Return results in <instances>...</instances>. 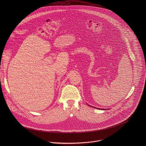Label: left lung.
Instances as JSON below:
<instances>
[{"instance_id":"8db88e82","label":"left lung","mask_w":146,"mask_h":146,"mask_svg":"<svg viewBox=\"0 0 146 146\" xmlns=\"http://www.w3.org/2000/svg\"><path fill=\"white\" fill-rule=\"evenodd\" d=\"M91 107H93V106H91ZM94 108H96V107H94ZM97 108V109H99V110H105V109H102V108Z\"/></svg>"}]
</instances>
